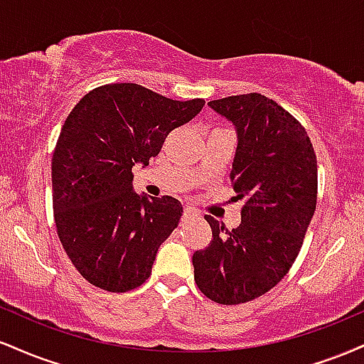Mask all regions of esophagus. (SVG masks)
Returning <instances> with one entry per match:
<instances>
[{"label": "esophagus", "instance_id": "obj_1", "mask_svg": "<svg viewBox=\"0 0 364 364\" xmlns=\"http://www.w3.org/2000/svg\"><path fill=\"white\" fill-rule=\"evenodd\" d=\"M196 217H200V215H198V212L195 210V208H191V207L183 208V219H185V220L196 219Z\"/></svg>", "mask_w": 364, "mask_h": 364}]
</instances>
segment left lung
Listing matches in <instances>:
<instances>
[{"label":"left lung","mask_w":364,"mask_h":364,"mask_svg":"<svg viewBox=\"0 0 364 364\" xmlns=\"http://www.w3.org/2000/svg\"><path fill=\"white\" fill-rule=\"evenodd\" d=\"M208 106L237 129L229 178L232 200L245 207L232 231L205 215L212 241L193 253L195 282L219 304L248 303L277 286L301 250L316 208V156L303 124L265 95L250 92Z\"/></svg>","instance_id":"1"}]
</instances>
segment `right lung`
Segmentation results:
<instances>
[{
	"label": "right lung",
	"mask_w": 364,
	"mask_h": 364,
	"mask_svg": "<svg viewBox=\"0 0 364 364\" xmlns=\"http://www.w3.org/2000/svg\"><path fill=\"white\" fill-rule=\"evenodd\" d=\"M203 104L174 101L136 83H107L68 114L51 162L54 224L73 267L92 286L127 292L150 277L183 205L168 195H136L132 168L147 166L166 136Z\"/></svg>",
	"instance_id": "1"
}]
</instances>
